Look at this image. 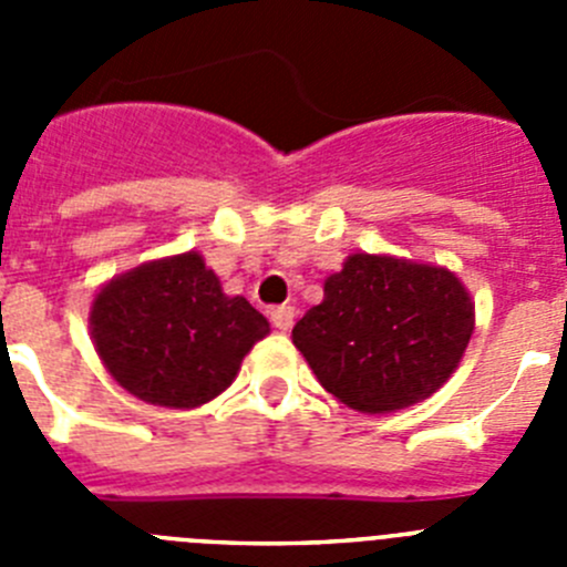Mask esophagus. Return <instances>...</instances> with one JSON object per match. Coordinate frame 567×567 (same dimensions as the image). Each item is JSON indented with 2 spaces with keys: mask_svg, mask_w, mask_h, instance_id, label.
Segmentation results:
<instances>
[{
  "mask_svg": "<svg viewBox=\"0 0 567 567\" xmlns=\"http://www.w3.org/2000/svg\"><path fill=\"white\" fill-rule=\"evenodd\" d=\"M292 323H295V307H287V303H284V307L272 309V327L275 329L287 332V329H292Z\"/></svg>",
  "mask_w": 567,
  "mask_h": 567,
  "instance_id": "obj_1",
  "label": "esophagus"
}]
</instances>
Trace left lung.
<instances>
[{"label": "left lung", "mask_w": 567, "mask_h": 567, "mask_svg": "<svg viewBox=\"0 0 567 567\" xmlns=\"http://www.w3.org/2000/svg\"><path fill=\"white\" fill-rule=\"evenodd\" d=\"M474 332V300L452 269L352 252L323 280V300L295 323L292 343L318 383L363 414L432 398Z\"/></svg>", "instance_id": "8db88e82"}]
</instances>
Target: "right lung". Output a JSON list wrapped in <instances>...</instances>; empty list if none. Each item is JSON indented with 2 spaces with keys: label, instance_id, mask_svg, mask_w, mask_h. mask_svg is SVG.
<instances>
[{
  "label": "right lung",
  "instance_id": "1",
  "mask_svg": "<svg viewBox=\"0 0 567 567\" xmlns=\"http://www.w3.org/2000/svg\"><path fill=\"white\" fill-rule=\"evenodd\" d=\"M269 320L224 295L202 252L167 255L104 284L90 303V338L124 392L164 409H198L229 389Z\"/></svg>",
  "mask_w": 567,
  "mask_h": 567
}]
</instances>
